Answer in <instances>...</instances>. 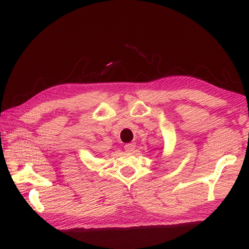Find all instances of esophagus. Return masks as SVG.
<instances>
[{
	"label": "esophagus",
	"instance_id": "obj_1",
	"mask_svg": "<svg viewBox=\"0 0 249 249\" xmlns=\"http://www.w3.org/2000/svg\"><path fill=\"white\" fill-rule=\"evenodd\" d=\"M136 147V144L135 142H129V144H125L124 145V149L125 152H132Z\"/></svg>",
	"mask_w": 249,
	"mask_h": 249
}]
</instances>
